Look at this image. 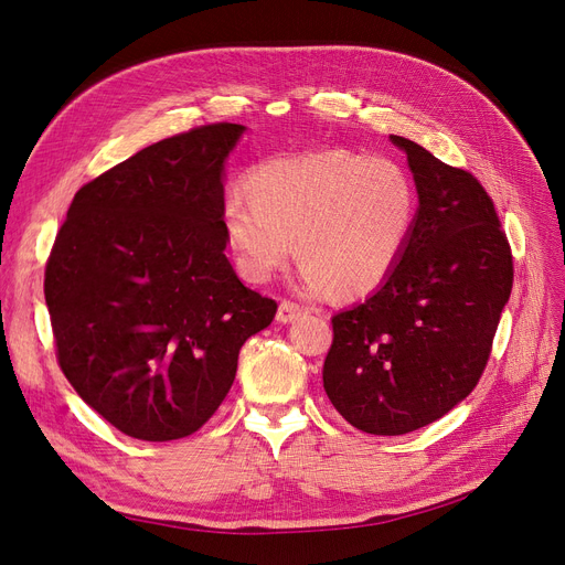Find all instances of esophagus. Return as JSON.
I'll return each instance as SVG.
<instances>
[{
  "label": "esophagus",
  "mask_w": 565,
  "mask_h": 565,
  "mask_svg": "<svg viewBox=\"0 0 565 565\" xmlns=\"http://www.w3.org/2000/svg\"><path fill=\"white\" fill-rule=\"evenodd\" d=\"M303 310H306V308H303L301 303H297V301H289V299H282V301H280V306H278V322L287 324V322H291V320H297Z\"/></svg>",
  "instance_id": "1"
}]
</instances>
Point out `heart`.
Masks as SVG:
<instances>
[{
    "mask_svg": "<svg viewBox=\"0 0 565 565\" xmlns=\"http://www.w3.org/2000/svg\"><path fill=\"white\" fill-rule=\"evenodd\" d=\"M250 194L224 201V234L241 274L266 282L295 255L308 289L364 297L385 285L411 241L417 194L390 157L320 150L259 164Z\"/></svg>",
    "mask_w": 565,
    "mask_h": 565,
    "instance_id": "heart-1",
    "label": "heart"
}]
</instances>
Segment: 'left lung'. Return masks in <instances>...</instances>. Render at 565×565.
<instances>
[{
	"label": "left lung",
	"instance_id": "left-lung-1",
	"mask_svg": "<svg viewBox=\"0 0 565 565\" xmlns=\"http://www.w3.org/2000/svg\"><path fill=\"white\" fill-rule=\"evenodd\" d=\"M419 211L405 253L373 297L331 318L322 380L359 431L403 436L447 415L480 382L514 264L493 201L466 169L415 141Z\"/></svg>",
	"mask_w": 565,
	"mask_h": 565
}]
</instances>
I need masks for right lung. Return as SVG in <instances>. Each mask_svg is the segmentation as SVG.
<instances>
[{"mask_svg":"<svg viewBox=\"0 0 565 565\" xmlns=\"http://www.w3.org/2000/svg\"><path fill=\"white\" fill-rule=\"evenodd\" d=\"M243 125L157 141L85 183L43 276L57 364L125 436H192L230 394L238 352L278 303L224 257V157Z\"/></svg>","mask_w":565,"mask_h":565,"instance_id":"obj_1","label":"right lung"}]
</instances>
